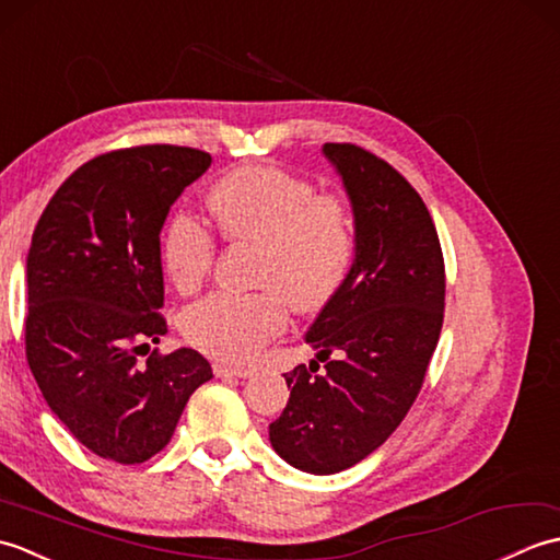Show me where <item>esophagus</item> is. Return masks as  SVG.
Returning <instances> with one entry per match:
<instances>
[{
	"mask_svg": "<svg viewBox=\"0 0 560 560\" xmlns=\"http://www.w3.org/2000/svg\"><path fill=\"white\" fill-rule=\"evenodd\" d=\"M213 373H217V377H253L255 375V368L217 363V365H213Z\"/></svg>",
	"mask_w": 560,
	"mask_h": 560,
	"instance_id": "1",
	"label": "esophagus"
}]
</instances>
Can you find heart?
Here are the masks:
<instances>
[{"instance_id":"1","label":"heart","mask_w":560,"mask_h":560,"mask_svg":"<svg viewBox=\"0 0 560 560\" xmlns=\"http://www.w3.org/2000/svg\"><path fill=\"white\" fill-rule=\"evenodd\" d=\"M209 211L233 241L257 245V293L217 291L185 313V337L229 361H249L295 311H317L341 287L353 261L355 231L347 201L317 192L301 175L273 165L225 173ZM163 267L180 291H195L211 269L213 237L192 213L177 211L163 233Z\"/></svg>"}]
</instances>
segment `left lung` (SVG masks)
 <instances>
[{"mask_svg":"<svg viewBox=\"0 0 560 560\" xmlns=\"http://www.w3.org/2000/svg\"><path fill=\"white\" fill-rule=\"evenodd\" d=\"M323 153L351 201L355 253L305 331L317 355L283 375L291 397L269 423L277 455L307 474L349 469L395 433L423 385L445 307L443 249L419 192L361 147Z\"/></svg>","mask_w":560,"mask_h":560,"instance_id":"8db88e82","label":"left lung"}]
</instances>
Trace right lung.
Here are the masks:
<instances>
[{
	"instance_id": "1",
	"label": "right lung",
	"mask_w": 560,
	"mask_h": 560,
	"mask_svg": "<svg viewBox=\"0 0 560 560\" xmlns=\"http://www.w3.org/2000/svg\"><path fill=\"white\" fill-rule=\"evenodd\" d=\"M209 165V153L168 144L103 153L67 177L33 231L26 359L47 407L103 459L156 455L213 377L195 349L139 359L168 331L161 229Z\"/></svg>"
}]
</instances>
